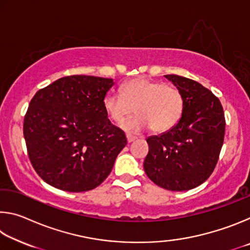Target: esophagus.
I'll return each instance as SVG.
<instances>
[{"label":"esophagus","instance_id":"1","mask_svg":"<svg viewBox=\"0 0 250 250\" xmlns=\"http://www.w3.org/2000/svg\"><path fill=\"white\" fill-rule=\"evenodd\" d=\"M137 139H138V137H133V135H130V134L126 135V140H128L129 143L133 142L134 140H137Z\"/></svg>","mask_w":250,"mask_h":250}]
</instances>
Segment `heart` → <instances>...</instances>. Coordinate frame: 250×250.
I'll use <instances>...</instances> for the list:
<instances>
[{
    "label": "heart",
    "mask_w": 250,
    "mask_h": 250,
    "mask_svg": "<svg viewBox=\"0 0 250 250\" xmlns=\"http://www.w3.org/2000/svg\"><path fill=\"white\" fill-rule=\"evenodd\" d=\"M119 94H108L104 99L105 115L113 124L120 125L126 133L137 134L149 128L164 133L179 124L184 112V97L174 84L163 83L145 77L124 83Z\"/></svg>",
    "instance_id": "1"
}]
</instances>
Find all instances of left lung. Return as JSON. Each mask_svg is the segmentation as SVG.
<instances>
[{
	"mask_svg": "<svg viewBox=\"0 0 250 250\" xmlns=\"http://www.w3.org/2000/svg\"><path fill=\"white\" fill-rule=\"evenodd\" d=\"M184 97V112L174 128L146 139L143 167L154 184L168 191H188L208 179L221 153L225 115L219 99L200 83L166 75Z\"/></svg>",
	"mask_w": 250,
	"mask_h": 250,
	"instance_id": "obj_1",
	"label": "left lung"
}]
</instances>
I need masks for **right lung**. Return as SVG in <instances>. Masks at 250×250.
<instances>
[{
  "mask_svg": "<svg viewBox=\"0 0 250 250\" xmlns=\"http://www.w3.org/2000/svg\"><path fill=\"white\" fill-rule=\"evenodd\" d=\"M110 78L74 75L42 88L29 103L23 133L34 170L67 192L97 188L126 146L104 110Z\"/></svg>",
  "mask_w": 250,
  "mask_h": 250,
  "instance_id": "add662e5",
  "label": "right lung"
}]
</instances>
